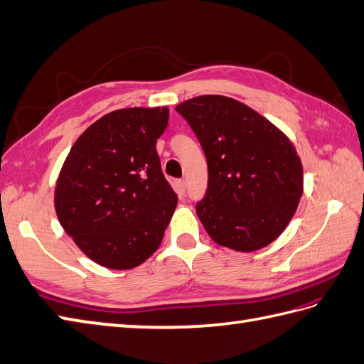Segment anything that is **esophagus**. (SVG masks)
I'll list each match as a JSON object with an SVG mask.
<instances>
[{
    "label": "esophagus",
    "mask_w": 364,
    "mask_h": 364,
    "mask_svg": "<svg viewBox=\"0 0 364 364\" xmlns=\"http://www.w3.org/2000/svg\"><path fill=\"white\" fill-rule=\"evenodd\" d=\"M174 190H176V193H177V196H179V198L182 199V198L185 196V190H187V185H185V181H182V179L176 181Z\"/></svg>",
    "instance_id": "1"
}]
</instances>
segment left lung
Segmentation results:
<instances>
[{
  "label": "left lung",
  "mask_w": 364,
  "mask_h": 364,
  "mask_svg": "<svg viewBox=\"0 0 364 364\" xmlns=\"http://www.w3.org/2000/svg\"><path fill=\"white\" fill-rule=\"evenodd\" d=\"M205 153L208 187L196 213L213 241L237 252L273 242L303 194V166L284 132L249 106L199 95L176 106Z\"/></svg>",
  "instance_id": "obj_1"
}]
</instances>
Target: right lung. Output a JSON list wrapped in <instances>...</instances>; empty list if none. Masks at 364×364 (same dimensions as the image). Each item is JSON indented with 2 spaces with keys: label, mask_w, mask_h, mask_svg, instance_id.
Returning a JSON list of instances; mask_svg holds the SVG:
<instances>
[{
  "label": "right lung",
  "mask_w": 364,
  "mask_h": 364,
  "mask_svg": "<svg viewBox=\"0 0 364 364\" xmlns=\"http://www.w3.org/2000/svg\"><path fill=\"white\" fill-rule=\"evenodd\" d=\"M168 108L103 115L77 139L55 187L61 227L103 267H137L161 245L177 205L156 141Z\"/></svg>",
  "instance_id": "obj_1"
}]
</instances>
